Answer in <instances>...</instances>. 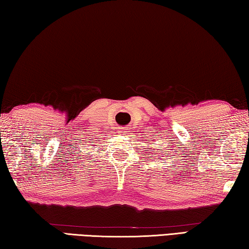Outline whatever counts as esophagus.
Returning <instances> with one entry per match:
<instances>
[{"label": "esophagus", "mask_w": 249, "mask_h": 249, "mask_svg": "<svg viewBox=\"0 0 249 249\" xmlns=\"http://www.w3.org/2000/svg\"><path fill=\"white\" fill-rule=\"evenodd\" d=\"M118 131H119V133H121V134H125V133H127V129H125V128H120L119 130H118Z\"/></svg>", "instance_id": "34e87169"}]
</instances>
